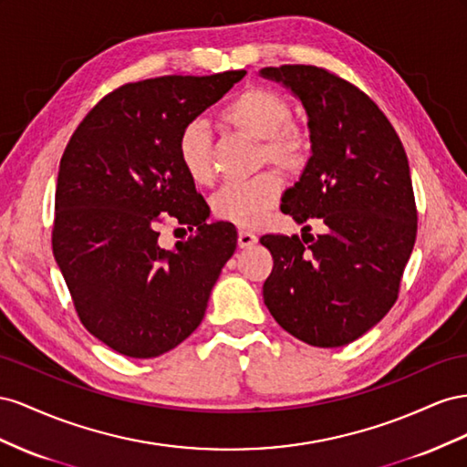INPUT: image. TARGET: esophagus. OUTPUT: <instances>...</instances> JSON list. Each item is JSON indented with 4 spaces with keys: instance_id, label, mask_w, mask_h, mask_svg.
I'll list each match as a JSON object with an SVG mask.
<instances>
[{
    "instance_id": "1",
    "label": "esophagus",
    "mask_w": 467,
    "mask_h": 467,
    "mask_svg": "<svg viewBox=\"0 0 467 467\" xmlns=\"http://www.w3.org/2000/svg\"><path fill=\"white\" fill-rule=\"evenodd\" d=\"M256 243H258V236L254 233L244 231V229L238 231V246H241V248H248V246L256 244Z\"/></svg>"
}]
</instances>
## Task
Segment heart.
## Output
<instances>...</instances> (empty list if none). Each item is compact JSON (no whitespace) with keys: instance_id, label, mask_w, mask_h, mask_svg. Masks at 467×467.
Masks as SVG:
<instances>
[{"instance_id":"obj_1","label":"heart","mask_w":467,"mask_h":467,"mask_svg":"<svg viewBox=\"0 0 467 467\" xmlns=\"http://www.w3.org/2000/svg\"><path fill=\"white\" fill-rule=\"evenodd\" d=\"M223 123L243 135L262 140L260 158L284 168L299 170L311 152L309 132L291 123V105L279 93L265 88H248L226 105ZM176 152L180 164L197 185H207L215 176L211 137L202 121H188L178 135ZM282 195V182L272 171L254 180L229 183L213 197V213L223 221L241 226H256L275 207Z\"/></svg>"}]
</instances>
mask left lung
Masks as SVG:
<instances>
[{
	"mask_svg": "<svg viewBox=\"0 0 467 467\" xmlns=\"http://www.w3.org/2000/svg\"><path fill=\"white\" fill-rule=\"evenodd\" d=\"M309 117L311 158L282 197L299 224L323 234H264L274 268L264 303L289 335L318 348L350 344L389 313L417 238L409 160L388 117L364 91L325 68H262Z\"/></svg>",
	"mask_w": 467,
	"mask_h": 467,
	"instance_id": "left-lung-1",
	"label": "left lung"
}]
</instances>
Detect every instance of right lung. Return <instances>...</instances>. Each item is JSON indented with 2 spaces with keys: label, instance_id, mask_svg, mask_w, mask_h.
Here are the masks:
<instances>
[{
  "label": "right lung",
  "instance_id": "add662e5",
  "mask_svg": "<svg viewBox=\"0 0 467 467\" xmlns=\"http://www.w3.org/2000/svg\"><path fill=\"white\" fill-rule=\"evenodd\" d=\"M162 76L108 93L78 125L60 160L52 252L76 313L129 358H156L203 321L211 289L236 248L231 223H207L176 152L182 127L244 78ZM171 218L194 234L157 244Z\"/></svg>",
  "mask_w": 467,
  "mask_h": 467
}]
</instances>
